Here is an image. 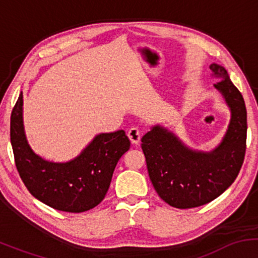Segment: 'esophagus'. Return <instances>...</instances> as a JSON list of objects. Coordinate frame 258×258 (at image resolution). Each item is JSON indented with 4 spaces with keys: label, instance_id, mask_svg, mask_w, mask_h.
I'll return each mask as SVG.
<instances>
[{
    "label": "esophagus",
    "instance_id": "34e87169",
    "mask_svg": "<svg viewBox=\"0 0 258 258\" xmlns=\"http://www.w3.org/2000/svg\"><path fill=\"white\" fill-rule=\"evenodd\" d=\"M127 136H128L130 141H131L133 144H138L139 141H141V130H139L138 127L133 126L128 130V133H127Z\"/></svg>",
    "mask_w": 258,
    "mask_h": 258
}]
</instances>
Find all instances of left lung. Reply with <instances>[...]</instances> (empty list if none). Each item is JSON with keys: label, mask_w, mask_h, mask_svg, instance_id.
<instances>
[{"label": "left lung", "mask_w": 258, "mask_h": 258, "mask_svg": "<svg viewBox=\"0 0 258 258\" xmlns=\"http://www.w3.org/2000/svg\"><path fill=\"white\" fill-rule=\"evenodd\" d=\"M210 69L218 79L215 88L232 114L220 146L209 153L193 150L159 125L142 138L154 188L165 203L177 209H191L215 200L235 180L244 162L247 132L244 98L223 67L211 64Z\"/></svg>", "instance_id": "1"}]
</instances>
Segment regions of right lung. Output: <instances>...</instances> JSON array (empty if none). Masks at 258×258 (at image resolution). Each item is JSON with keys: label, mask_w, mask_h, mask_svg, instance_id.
Listing matches in <instances>:
<instances>
[{"label": "right lung", "mask_w": 258, "mask_h": 258, "mask_svg": "<svg viewBox=\"0 0 258 258\" xmlns=\"http://www.w3.org/2000/svg\"><path fill=\"white\" fill-rule=\"evenodd\" d=\"M11 143L20 178L32 197L53 209L85 212L104 199L115 166L130 149L123 130L100 133L68 162L47 161L32 152L23 125V94L11 115Z\"/></svg>", "instance_id": "right-lung-1"}]
</instances>
